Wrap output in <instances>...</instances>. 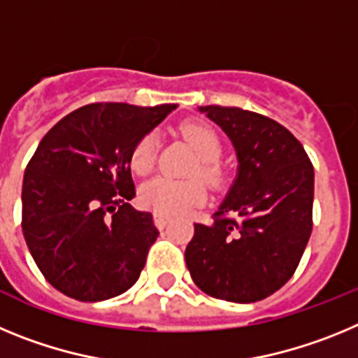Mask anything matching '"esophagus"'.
I'll list each match as a JSON object with an SVG mask.
<instances>
[{
  "label": "esophagus",
  "instance_id": "34e87169",
  "mask_svg": "<svg viewBox=\"0 0 358 358\" xmlns=\"http://www.w3.org/2000/svg\"><path fill=\"white\" fill-rule=\"evenodd\" d=\"M154 220H156V226L159 227V229H164L166 227V224H169V217H164L163 213H154Z\"/></svg>",
  "mask_w": 358,
  "mask_h": 358
}]
</instances>
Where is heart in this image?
Returning <instances> with one entry per match:
<instances>
[{"mask_svg": "<svg viewBox=\"0 0 358 358\" xmlns=\"http://www.w3.org/2000/svg\"><path fill=\"white\" fill-rule=\"evenodd\" d=\"M182 136L192 148L197 152L199 166L195 170L199 176L210 185L220 182V169L215 161L220 157L222 145L213 129L202 123L189 122L182 125ZM156 136H143L134 145L131 154V166L136 173L145 176L152 170L156 161ZM206 197V189L199 179H169V177H156L145 182L140 189V199L145 206L163 213L166 217L182 215L189 208L197 206Z\"/></svg>", "mask_w": 358, "mask_h": 358, "instance_id": "b5f03b06", "label": "heart"}]
</instances>
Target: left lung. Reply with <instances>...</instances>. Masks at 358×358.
I'll return each mask as SVG.
<instances>
[{"mask_svg":"<svg viewBox=\"0 0 358 358\" xmlns=\"http://www.w3.org/2000/svg\"><path fill=\"white\" fill-rule=\"evenodd\" d=\"M222 129L238 169L210 226L195 224L185 260L217 299L255 303L292 278L312 233L314 166L274 120L240 107H197Z\"/></svg>","mask_w":358,"mask_h":358,"instance_id":"left-lung-1","label":"left lung"}]
</instances>
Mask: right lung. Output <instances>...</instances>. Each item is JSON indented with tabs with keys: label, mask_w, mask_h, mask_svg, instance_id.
<instances>
[{
	"label": "right lung",
	"mask_w": 358,
	"mask_h": 358,
	"mask_svg": "<svg viewBox=\"0 0 358 358\" xmlns=\"http://www.w3.org/2000/svg\"><path fill=\"white\" fill-rule=\"evenodd\" d=\"M90 103L55 123L23 179V235L59 292L94 303L134 285L159 231L136 195L131 154L176 109Z\"/></svg>",
	"instance_id": "add662e5"
}]
</instances>
